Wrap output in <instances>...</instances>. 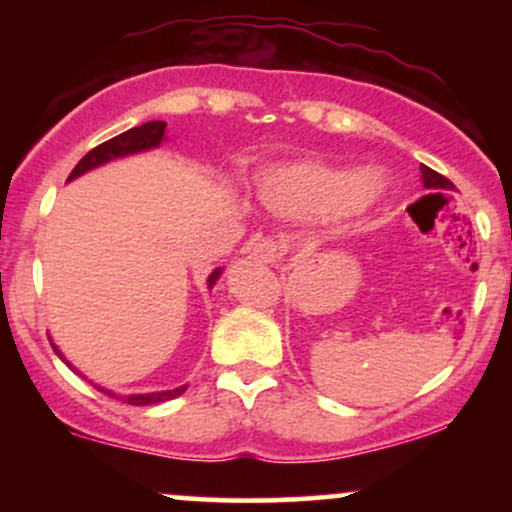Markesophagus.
<instances>
[{"label": "esophagus", "mask_w": 512, "mask_h": 512, "mask_svg": "<svg viewBox=\"0 0 512 512\" xmlns=\"http://www.w3.org/2000/svg\"><path fill=\"white\" fill-rule=\"evenodd\" d=\"M245 252H248V257H252V260L274 264L281 255H284V245H281V240H276L272 236L252 238L250 243L245 245Z\"/></svg>", "instance_id": "34e87169"}]
</instances>
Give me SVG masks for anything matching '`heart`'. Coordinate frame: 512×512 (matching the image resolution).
<instances>
[{
  "instance_id": "obj_1",
  "label": "heart",
  "mask_w": 512,
  "mask_h": 512,
  "mask_svg": "<svg viewBox=\"0 0 512 512\" xmlns=\"http://www.w3.org/2000/svg\"><path fill=\"white\" fill-rule=\"evenodd\" d=\"M383 192L375 170H346L317 161L269 166L255 175V195L267 209L284 216L327 214L332 219L366 211Z\"/></svg>"
}]
</instances>
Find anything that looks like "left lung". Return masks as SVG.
<instances>
[{"label": "left lung", "mask_w": 512, "mask_h": 512, "mask_svg": "<svg viewBox=\"0 0 512 512\" xmlns=\"http://www.w3.org/2000/svg\"><path fill=\"white\" fill-rule=\"evenodd\" d=\"M421 180H424L426 190H431V195H443V192L455 190V185L445 175L436 173V170H431L428 166H421Z\"/></svg>", "instance_id": "obj_1"}]
</instances>
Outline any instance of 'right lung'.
I'll return each mask as SVG.
<instances>
[{"label":"right lung","instance_id":"add662e5","mask_svg":"<svg viewBox=\"0 0 512 512\" xmlns=\"http://www.w3.org/2000/svg\"><path fill=\"white\" fill-rule=\"evenodd\" d=\"M163 139H166V122H158V120H156V122H144V125L127 129V132L117 134V137L108 139V142L98 144L96 149L88 151V154H86L84 158H81L79 163H76L74 170H72V173H69L67 180L79 178V175H84V173H88V170L103 166V163L113 161V158L132 156V154H139V151L156 149V146L161 144ZM221 272H223V269L219 267V269H214V272L209 274V281H207L209 289L216 284V279H219ZM50 344H52V342H50ZM52 349H55V354L60 356L62 361H64V356L60 354V349H57L55 344H52ZM64 363H67V366L72 368V363H69V361H64ZM72 370H74V368H72ZM96 390H101L103 395H108V397H113V399H122V402L134 404V407H149V404H161V402H168V399L180 397L182 392L187 390V385L175 387V390L149 392V395H115V392L105 390V387H98V385H96Z\"/></svg>","mask_w":512,"mask_h":512}]
</instances>
